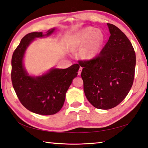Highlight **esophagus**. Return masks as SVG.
Listing matches in <instances>:
<instances>
[{"mask_svg":"<svg viewBox=\"0 0 148 148\" xmlns=\"http://www.w3.org/2000/svg\"><path fill=\"white\" fill-rule=\"evenodd\" d=\"M82 69H83V68L82 67H80L79 69V71H78V72H77V74H78V75H81V73H82Z\"/></svg>","mask_w":148,"mask_h":148,"instance_id":"1","label":"esophagus"}]
</instances>
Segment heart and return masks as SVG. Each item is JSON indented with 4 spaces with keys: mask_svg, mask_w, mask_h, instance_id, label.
I'll use <instances>...</instances> for the list:
<instances>
[{
    "mask_svg": "<svg viewBox=\"0 0 148 148\" xmlns=\"http://www.w3.org/2000/svg\"><path fill=\"white\" fill-rule=\"evenodd\" d=\"M104 39V34L100 30H95L92 27H86L71 37L70 46L72 50H74L85 45L83 55L87 58H91L99 52Z\"/></svg>",
    "mask_w": 148,
    "mask_h": 148,
    "instance_id": "heart-1",
    "label": "heart"
}]
</instances>
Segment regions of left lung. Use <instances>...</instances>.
I'll return each mask as SVG.
<instances>
[{
    "label": "left lung",
    "instance_id": "1",
    "mask_svg": "<svg viewBox=\"0 0 148 148\" xmlns=\"http://www.w3.org/2000/svg\"><path fill=\"white\" fill-rule=\"evenodd\" d=\"M108 41L99 54L90 60L79 61L83 68L85 96L99 109L114 108L126 97L134 83L136 56L132 43L116 26L107 24Z\"/></svg>",
    "mask_w": 148,
    "mask_h": 148
}]
</instances>
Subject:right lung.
<instances>
[{
	"mask_svg": "<svg viewBox=\"0 0 148 148\" xmlns=\"http://www.w3.org/2000/svg\"><path fill=\"white\" fill-rule=\"evenodd\" d=\"M54 30L51 29L46 34L33 32L26 34L11 59V81L20 103L28 110L43 115L55 114L62 109L66 92L79 69L76 63L65 69L53 68L42 76L29 75L23 63L26 49L36 38L48 36Z\"/></svg>",
	"mask_w": 148,
	"mask_h": 148,
	"instance_id": "add662e5",
	"label": "right lung"
}]
</instances>
